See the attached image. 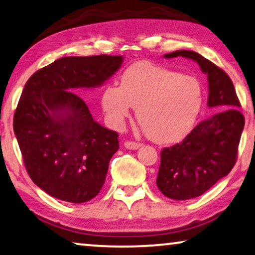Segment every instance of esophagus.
<instances>
[{"label":"esophagus","instance_id":"1","mask_svg":"<svg viewBox=\"0 0 255 255\" xmlns=\"http://www.w3.org/2000/svg\"><path fill=\"white\" fill-rule=\"evenodd\" d=\"M125 148L129 149V150H136L141 146V143H136V142H131V141H126L125 142Z\"/></svg>","mask_w":255,"mask_h":255}]
</instances>
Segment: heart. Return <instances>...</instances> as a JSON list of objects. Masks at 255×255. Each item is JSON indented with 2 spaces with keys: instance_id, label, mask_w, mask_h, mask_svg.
<instances>
[{
  "instance_id": "b5f03b06",
  "label": "heart",
  "mask_w": 255,
  "mask_h": 255,
  "mask_svg": "<svg viewBox=\"0 0 255 255\" xmlns=\"http://www.w3.org/2000/svg\"><path fill=\"white\" fill-rule=\"evenodd\" d=\"M203 90L198 78L159 64L139 61L121 76V85H109L102 106L109 124L121 129L136 107V117L151 141L180 142L194 128L202 109Z\"/></svg>"
}]
</instances>
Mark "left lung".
<instances>
[{
    "instance_id": "8db88e82",
    "label": "left lung",
    "mask_w": 255,
    "mask_h": 255,
    "mask_svg": "<svg viewBox=\"0 0 255 255\" xmlns=\"http://www.w3.org/2000/svg\"><path fill=\"white\" fill-rule=\"evenodd\" d=\"M178 56L198 62L208 76V106L220 110L201 121L181 143L160 152L157 187L166 198L182 201L202 195L230 173L245 118L239 112L234 83L224 70L196 52L181 49L164 55L165 59Z\"/></svg>"
}]
</instances>
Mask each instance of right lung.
Returning a JSON list of instances; mask_svg holds the SVG:
<instances>
[{
  "label": "right lung",
  "instance_id": "obj_1",
  "mask_svg": "<svg viewBox=\"0 0 255 255\" xmlns=\"http://www.w3.org/2000/svg\"><path fill=\"white\" fill-rule=\"evenodd\" d=\"M123 61L121 55L61 57L25 84L13 131L32 181L53 198L83 203L102 189L119 135L93 120L73 91L103 85Z\"/></svg>",
  "mask_w": 255,
  "mask_h": 255
}]
</instances>
